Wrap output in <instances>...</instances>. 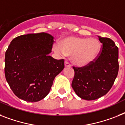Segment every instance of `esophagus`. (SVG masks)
<instances>
[{
    "label": "esophagus",
    "mask_w": 125,
    "mask_h": 125,
    "mask_svg": "<svg viewBox=\"0 0 125 125\" xmlns=\"http://www.w3.org/2000/svg\"><path fill=\"white\" fill-rule=\"evenodd\" d=\"M64 66H65V67H70L71 66V64H70L69 62H68L67 61H65L64 62Z\"/></svg>",
    "instance_id": "esophagus-1"
}]
</instances>
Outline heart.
<instances>
[{
  "instance_id": "obj_1",
  "label": "heart",
  "mask_w": 125,
  "mask_h": 125,
  "mask_svg": "<svg viewBox=\"0 0 125 125\" xmlns=\"http://www.w3.org/2000/svg\"><path fill=\"white\" fill-rule=\"evenodd\" d=\"M101 44L94 38L68 36L60 43H55L53 50L61 56L71 55L74 64L83 67L90 64L96 59L100 52Z\"/></svg>"
}]
</instances>
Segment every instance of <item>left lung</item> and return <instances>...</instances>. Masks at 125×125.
<instances>
[{"mask_svg":"<svg viewBox=\"0 0 125 125\" xmlns=\"http://www.w3.org/2000/svg\"><path fill=\"white\" fill-rule=\"evenodd\" d=\"M102 50L96 60L82 68L73 67L75 76L72 86L79 97L94 100L105 95L117 77L118 48L112 40L98 36Z\"/></svg>","mask_w":125,"mask_h":125,"instance_id":"obj_1","label":"left lung"}]
</instances>
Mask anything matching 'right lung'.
<instances>
[{
	"label": "right lung",
	"mask_w": 125,
	"mask_h": 125,
	"mask_svg": "<svg viewBox=\"0 0 125 125\" xmlns=\"http://www.w3.org/2000/svg\"><path fill=\"white\" fill-rule=\"evenodd\" d=\"M53 37L48 33L28 34L12 40L5 55V76L14 94L36 102L49 93L53 80L64 67V59L49 55Z\"/></svg>",
	"instance_id": "right-lung-1"
}]
</instances>
